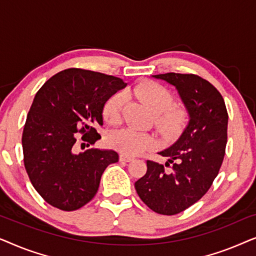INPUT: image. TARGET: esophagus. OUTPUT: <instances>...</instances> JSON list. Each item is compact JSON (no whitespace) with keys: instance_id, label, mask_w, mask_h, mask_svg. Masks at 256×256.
I'll return each instance as SVG.
<instances>
[{"instance_id":"esophagus-1","label":"esophagus","mask_w":256,"mask_h":256,"mask_svg":"<svg viewBox=\"0 0 256 256\" xmlns=\"http://www.w3.org/2000/svg\"><path fill=\"white\" fill-rule=\"evenodd\" d=\"M120 162H132V160H134V157H130V156H127V155H120Z\"/></svg>"}]
</instances>
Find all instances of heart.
Segmentation results:
<instances>
[{"mask_svg":"<svg viewBox=\"0 0 256 256\" xmlns=\"http://www.w3.org/2000/svg\"><path fill=\"white\" fill-rule=\"evenodd\" d=\"M126 93L134 94L152 110L154 124L164 138L174 136L186 122V110L180 104H172V94L160 84L144 82L134 88L127 90ZM124 102L126 96L122 92H116L108 98L104 106V116L110 124H118L120 121ZM107 143L124 155L136 156L152 148L155 144V138L149 132L124 128L110 132Z\"/></svg>","mask_w":256,"mask_h":256,"instance_id":"1","label":"heart"}]
</instances>
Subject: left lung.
I'll return each instance as SVG.
<instances>
[{
    "label": "left lung",
    "instance_id": "1",
    "mask_svg": "<svg viewBox=\"0 0 256 256\" xmlns=\"http://www.w3.org/2000/svg\"><path fill=\"white\" fill-rule=\"evenodd\" d=\"M176 87L188 114L180 138L158 154L163 164L146 160V172L135 183L142 202L154 212L174 216L198 202L218 176L225 156L228 114L222 94L196 74L152 76Z\"/></svg>",
    "mask_w": 256,
    "mask_h": 256
}]
</instances>
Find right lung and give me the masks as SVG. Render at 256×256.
I'll use <instances>...</instances> for the list:
<instances>
[{
    "mask_svg": "<svg viewBox=\"0 0 256 256\" xmlns=\"http://www.w3.org/2000/svg\"><path fill=\"white\" fill-rule=\"evenodd\" d=\"M126 86L116 76L68 68L36 93L22 136L24 166L50 205L62 211L82 208L96 196L104 169L118 160L114 150L76 152V132L88 146L101 138L96 127L104 124V104Z\"/></svg>",
    "mask_w": 256,
    "mask_h": 256,
    "instance_id": "obj_1",
    "label": "right lung"
}]
</instances>
